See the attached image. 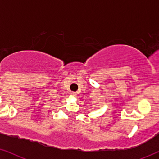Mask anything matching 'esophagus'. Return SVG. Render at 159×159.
Instances as JSON below:
<instances>
[{"label":"esophagus","instance_id":"1","mask_svg":"<svg viewBox=\"0 0 159 159\" xmlns=\"http://www.w3.org/2000/svg\"><path fill=\"white\" fill-rule=\"evenodd\" d=\"M71 95H73V96H77V94H76V93H74V92H71Z\"/></svg>","mask_w":159,"mask_h":159}]
</instances>
